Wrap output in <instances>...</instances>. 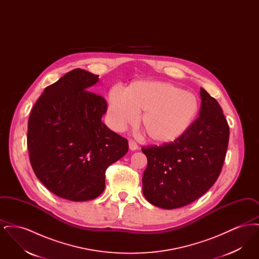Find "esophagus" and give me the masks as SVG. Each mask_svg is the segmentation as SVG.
Segmentation results:
<instances>
[{
	"instance_id": "esophagus-1",
	"label": "esophagus",
	"mask_w": 259,
	"mask_h": 259,
	"mask_svg": "<svg viewBox=\"0 0 259 259\" xmlns=\"http://www.w3.org/2000/svg\"><path fill=\"white\" fill-rule=\"evenodd\" d=\"M129 148H130L131 150H136V149L139 148V146L137 145V143H136L135 141L129 140Z\"/></svg>"
}]
</instances>
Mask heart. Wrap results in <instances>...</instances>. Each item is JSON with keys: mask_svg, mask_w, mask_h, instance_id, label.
Listing matches in <instances>:
<instances>
[{"mask_svg": "<svg viewBox=\"0 0 259 259\" xmlns=\"http://www.w3.org/2000/svg\"><path fill=\"white\" fill-rule=\"evenodd\" d=\"M151 142L167 144L184 135L199 111L197 97L181 87L164 81H134L121 91L112 88L108 96L110 124L121 131L136 122Z\"/></svg>", "mask_w": 259, "mask_h": 259, "instance_id": "1", "label": "heart"}]
</instances>
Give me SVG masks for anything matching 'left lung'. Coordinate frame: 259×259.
I'll return each instance as SVG.
<instances>
[{
    "instance_id": "8db88e82",
    "label": "left lung",
    "mask_w": 259,
    "mask_h": 259,
    "mask_svg": "<svg viewBox=\"0 0 259 259\" xmlns=\"http://www.w3.org/2000/svg\"><path fill=\"white\" fill-rule=\"evenodd\" d=\"M199 116L185 134L171 143L143 147L148 167L143 193L156 207L186 206L205 194L222 172L229 141V125L219 102L200 89Z\"/></svg>"
}]
</instances>
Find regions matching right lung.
<instances>
[{"mask_svg":"<svg viewBox=\"0 0 259 259\" xmlns=\"http://www.w3.org/2000/svg\"><path fill=\"white\" fill-rule=\"evenodd\" d=\"M98 80V74L74 69L46 87L30 113L31 166L58 197H98L105 189L106 170L128 151L127 139L102 121L107 101L88 90Z\"/></svg>","mask_w":259,"mask_h":259,"instance_id":"right-lung-1","label":"right lung"}]
</instances>
